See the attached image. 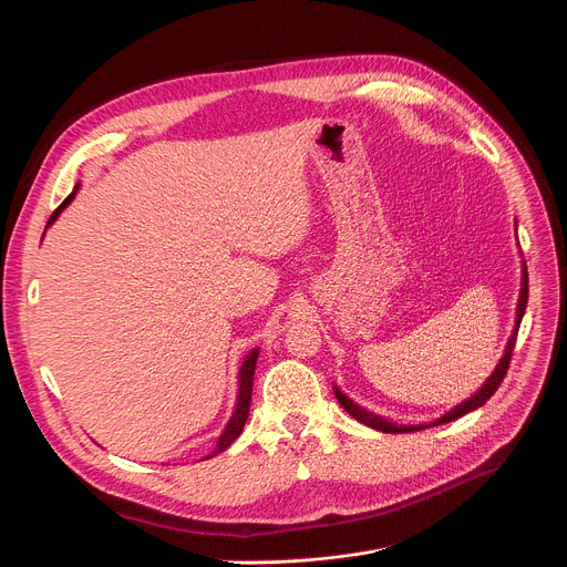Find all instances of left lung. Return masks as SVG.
<instances>
[{"instance_id":"obj_1","label":"left lung","mask_w":567,"mask_h":567,"mask_svg":"<svg viewBox=\"0 0 567 567\" xmlns=\"http://www.w3.org/2000/svg\"><path fill=\"white\" fill-rule=\"evenodd\" d=\"M527 291H529V285H527V267L523 262V278H520V296H518V305H516V322H514V332L505 346V352H503V359L501 363L496 365V370L492 372V377L482 383V388L477 392H473L468 399H464L462 403H457L455 409H451L446 415H442L440 420L431 422V424H417V426H401V424H394L381 415H374L370 411H365L363 406H359V403H354L339 385H334V394L339 399L341 406L361 424L374 429V431H381V433H413V431H424V429H431V426H440V424H446V422H453L480 406H484L487 403V399L498 390V385L503 383L505 374H507V368H509V361H512V352H514V346H516V334H518V328H520V320H523V313H525V307H527Z\"/></svg>"}]
</instances>
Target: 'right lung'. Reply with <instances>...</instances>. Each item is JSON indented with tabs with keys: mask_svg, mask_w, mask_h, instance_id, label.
<instances>
[{
	"mask_svg": "<svg viewBox=\"0 0 567 567\" xmlns=\"http://www.w3.org/2000/svg\"><path fill=\"white\" fill-rule=\"evenodd\" d=\"M78 184H75V188H73V193L53 210V215H51V219L47 221V228L60 217V213L73 202V197H75V193H78ZM258 357H260V350L258 348H254L247 357H245V361H241V365H239V377H237V381H239V388H237V401H235V411H233V415H230V420H228V424L224 426V431H221V435H219V440H217V444H215V449H213V453H208L204 460H208V457H213V455H217V453H221V451H226L237 437H239V433L245 431V424H247V417H249V409H251V390H254V374H256V363H258Z\"/></svg>",
	"mask_w": 567,
	"mask_h": 567,
	"instance_id": "1",
	"label": "right lung"
}]
</instances>
